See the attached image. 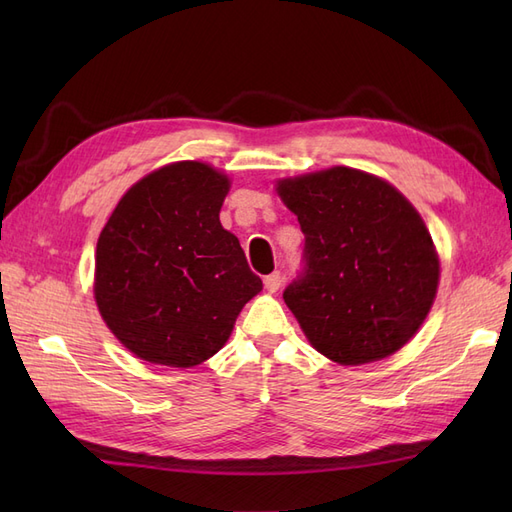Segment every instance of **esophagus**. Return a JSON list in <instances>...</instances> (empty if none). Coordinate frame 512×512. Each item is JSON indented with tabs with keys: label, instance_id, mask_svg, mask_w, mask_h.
I'll return each instance as SVG.
<instances>
[{
	"label": "esophagus",
	"instance_id": "1",
	"mask_svg": "<svg viewBox=\"0 0 512 512\" xmlns=\"http://www.w3.org/2000/svg\"><path fill=\"white\" fill-rule=\"evenodd\" d=\"M280 286H282V273L280 271H275V273L265 277V288L269 292H277V290H280Z\"/></svg>",
	"mask_w": 512,
	"mask_h": 512
}]
</instances>
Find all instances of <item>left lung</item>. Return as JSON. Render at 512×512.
<instances>
[{
  "instance_id": "obj_1",
  "label": "left lung",
  "mask_w": 512,
  "mask_h": 512,
  "mask_svg": "<svg viewBox=\"0 0 512 512\" xmlns=\"http://www.w3.org/2000/svg\"><path fill=\"white\" fill-rule=\"evenodd\" d=\"M305 235L284 301L305 337L339 365L386 359L421 329L440 260L410 200L389 181L333 166L277 181Z\"/></svg>"
}]
</instances>
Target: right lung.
<instances>
[{
	"instance_id": "right-lung-1",
	"label": "right lung",
	"mask_w": 512,
	"mask_h": 512,
	"mask_svg": "<svg viewBox=\"0 0 512 512\" xmlns=\"http://www.w3.org/2000/svg\"><path fill=\"white\" fill-rule=\"evenodd\" d=\"M230 181L203 162L153 170L100 232L94 294L106 327L138 359L194 367L228 342L262 290L220 224Z\"/></svg>"
}]
</instances>
